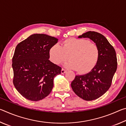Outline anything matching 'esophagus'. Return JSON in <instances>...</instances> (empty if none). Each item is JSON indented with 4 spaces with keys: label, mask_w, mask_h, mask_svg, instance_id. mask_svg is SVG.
<instances>
[{
    "label": "esophagus",
    "mask_w": 126,
    "mask_h": 126,
    "mask_svg": "<svg viewBox=\"0 0 126 126\" xmlns=\"http://www.w3.org/2000/svg\"><path fill=\"white\" fill-rule=\"evenodd\" d=\"M66 72H67V71L66 70H65L64 69H63V68H62L61 70V73L62 74H64L66 73Z\"/></svg>",
    "instance_id": "1"
}]
</instances>
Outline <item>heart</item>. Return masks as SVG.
Masks as SVG:
<instances>
[{
    "label": "heart",
    "mask_w": 126,
    "mask_h": 126,
    "mask_svg": "<svg viewBox=\"0 0 126 126\" xmlns=\"http://www.w3.org/2000/svg\"><path fill=\"white\" fill-rule=\"evenodd\" d=\"M50 61L58 65L68 60L66 68L77 70L81 74L91 72L97 65L99 49L96 44L86 39L69 38L62 42L61 47L54 44L49 50Z\"/></svg>",
    "instance_id": "1"
}]
</instances>
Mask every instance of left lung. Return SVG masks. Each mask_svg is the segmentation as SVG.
<instances>
[{"label": "left lung", "instance_id": "1", "mask_svg": "<svg viewBox=\"0 0 126 126\" xmlns=\"http://www.w3.org/2000/svg\"><path fill=\"white\" fill-rule=\"evenodd\" d=\"M78 38H89L99 49L95 67L88 73L76 76L71 83L72 89L78 97L92 101L103 95L111 86L117 68L116 51L104 35L95 32H87Z\"/></svg>", "mask_w": 126, "mask_h": 126}]
</instances>
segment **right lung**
<instances>
[{
  "label": "right lung",
  "mask_w": 126,
  "mask_h": 126,
  "mask_svg": "<svg viewBox=\"0 0 126 126\" xmlns=\"http://www.w3.org/2000/svg\"><path fill=\"white\" fill-rule=\"evenodd\" d=\"M57 38L34 34L16 46L12 59L14 86L23 97L38 101L49 94L53 79L62 68L49 60V50Z\"/></svg>",
  "instance_id": "right-lung-1"
}]
</instances>
